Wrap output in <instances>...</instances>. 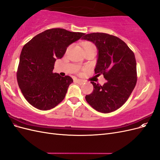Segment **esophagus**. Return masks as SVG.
Masks as SVG:
<instances>
[{"mask_svg": "<svg viewBox=\"0 0 160 160\" xmlns=\"http://www.w3.org/2000/svg\"><path fill=\"white\" fill-rule=\"evenodd\" d=\"M76 82L78 84H79L80 85H83V83H84V81H82V80H81V79H77L76 80Z\"/></svg>", "mask_w": 160, "mask_h": 160, "instance_id": "1", "label": "esophagus"}]
</instances>
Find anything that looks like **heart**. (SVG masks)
<instances>
[{
    "label": "heart",
    "mask_w": 160,
    "mask_h": 160,
    "mask_svg": "<svg viewBox=\"0 0 160 160\" xmlns=\"http://www.w3.org/2000/svg\"><path fill=\"white\" fill-rule=\"evenodd\" d=\"M83 48L85 49V48H87V47H95L93 45V43H91L90 42H84L83 43Z\"/></svg>",
    "instance_id": "1"
}]
</instances>
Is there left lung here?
I'll return each mask as SVG.
<instances>
[{"label":"left lung","mask_w":160,"mask_h":160,"mask_svg":"<svg viewBox=\"0 0 160 160\" xmlns=\"http://www.w3.org/2000/svg\"><path fill=\"white\" fill-rule=\"evenodd\" d=\"M82 39L91 41L98 51L95 68L103 75V85L91 82L93 91L85 96L92 108L101 113L117 110L126 102L137 83L136 61L133 52L119 38L103 32L87 34Z\"/></svg>","instance_id":"obj_1"}]
</instances>
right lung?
<instances>
[{
  "instance_id": "add662e5",
  "label": "right lung",
  "mask_w": 160,
  "mask_h": 160,
  "mask_svg": "<svg viewBox=\"0 0 160 160\" xmlns=\"http://www.w3.org/2000/svg\"><path fill=\"white\" fill-rule=\"evenodd\" d=\"M85 35L63 28H52L34 37L24 45L17 72L22 95L40 110L54 108L64 99L72 79L53 73L56 59L63 57L67 48Z\"/></svg>"
}]
</instances>
